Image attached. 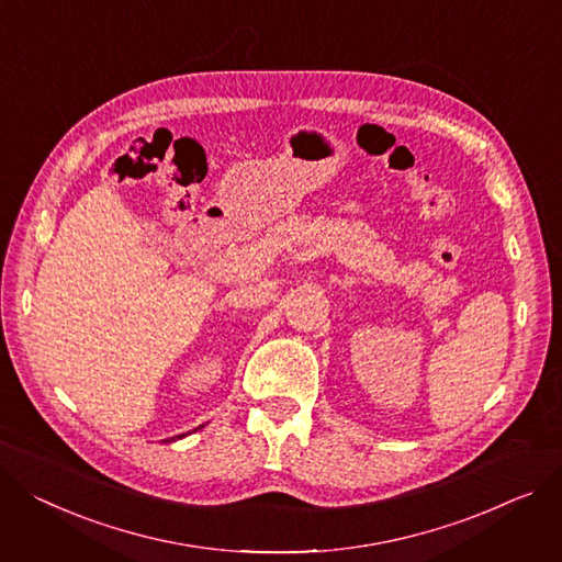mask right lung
<instances>
[{"label":"right lung","instance_id":"obj_1","mask_svg":"<svg viewBox=\"0 0 562 562\" xmlns=\"http://www.w3.org/2000/svg\"><path fill=\"white\" fill-rule=\"evenodd\" d=\"M194 431H196V429H194ZM178 438H180V436H178ZM171 440H173V438H171Z\"/></svg>","mask_w":562,"mask_h":562}]
</instances>
